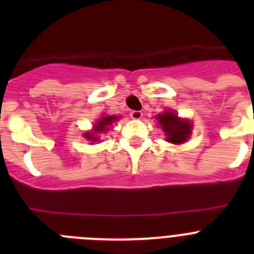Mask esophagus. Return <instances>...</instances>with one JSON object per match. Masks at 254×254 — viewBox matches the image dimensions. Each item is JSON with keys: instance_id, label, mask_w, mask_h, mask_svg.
<instances>
[{"instance_id": "1", "label": "esophagus", "mask_w": 254, "mask_h": 254, "mask_svg": "<svg viewBox=\"0 0 254 254\" xmlns=\"http://www.w3.org/2000/svg\"><path fill=\"white\" fill-rule=\"evenodd\" d=\"M129 117H131L132 120H141L142 118V112L141 111H132L129 113Z\"/></svg>"}]
</instances>
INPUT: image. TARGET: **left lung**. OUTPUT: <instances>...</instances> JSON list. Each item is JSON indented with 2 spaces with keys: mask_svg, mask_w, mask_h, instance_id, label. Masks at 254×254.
Segmentation results:
<instances>
[{
  "mask_svg": "<svg viewBox=\"0 0 254 254\" xmlns=\"http://www.w3.org/2000/svg\"><path fill=\"white\" fill-rule=\"evenodd\" d=\"M158 122L167 134V141L172 143H183L190 134V123L179 120L173 112H165L158 116Z\"/></svg>",
  "mask_w": 254,
  "mask_h": 254,
  "instance_id": "1",
  "label": "left lung"
}]
</instances>
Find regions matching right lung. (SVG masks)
Listing matches in <instances>:
<instances>
[{
    "label": "right lung",
    "mask_w": 254,
    "mask_h": 254,
    "mask_svg": "<svg viewBox=\"0 0 254 254\" xmlns=\"http://www.w3.org/2000/svg\"><path fill=\"white\" fill-rule=\"evenodd\" d=\"M116 120H117V117H113V116L103 117L102 120L98 121V122H96V125L94 126V132H87V133H85L84 136L87 138V140L93 141V142L94 141H98L99 138L95 137V133H100V132L107 131L108 126H111L112 122H114Z\"/></svg>",
    "instance_id": "obj_1"
}]
</instances>
